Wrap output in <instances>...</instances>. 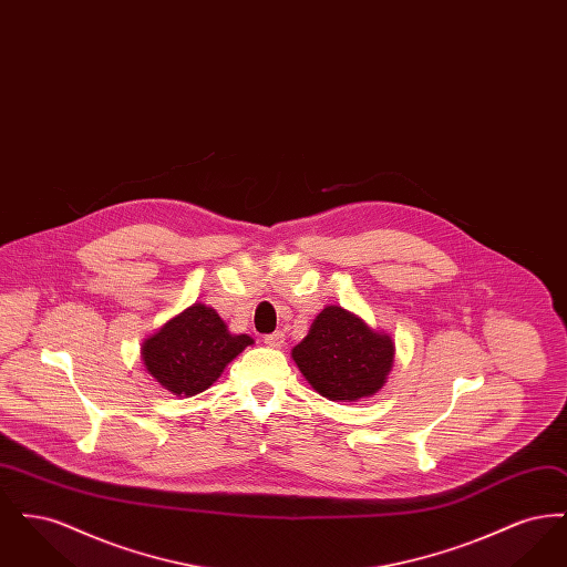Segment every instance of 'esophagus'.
I'll use <instances>...</instances> for the list:
<instances>
[{
	"mask_svg": "<svg viewBox=\"0 0 567 567\" xmlns=\"http://www.w3.org/2000/svg\"><path fill=\"white\" fill-rule=\"evenodd\" d=\"M264 342L271 347V349H280L282 344H285V333L282 331H274V333H268V336H264Z\"/></svg>",
	"mask_w": 567,
	"mask_h": 567,
	"instance_id": "obj_1",
	"label": "esophagus"
}]
</instances>
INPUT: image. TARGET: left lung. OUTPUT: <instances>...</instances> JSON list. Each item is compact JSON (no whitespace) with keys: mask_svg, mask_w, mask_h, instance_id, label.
<instances>
[{"mask_svg":"<svg viewBox=\"0 0 567 567\" xmlns=\"http://www.w3.org/2000/svg\"><path fill=\"white\" fill-rule=\"evenodd\" d=\"M291 354L317 393L331 402H357L382 389L395 344L342 306H327Z\"/></svg>","mask_w":567,"mask_h":567,"instance_id":"left-lung-1","label":"left lung"}]
</instances>
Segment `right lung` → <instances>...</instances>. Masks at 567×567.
<instances>
[{"instance_id":"right-lung-1","label":"right lung","mask_w":567,"mask_h":567,"mask_svg":"<svg viewBox=\"0 0 567 567\" xmlns=\"http://www.w3.org/2000/svg\"><path fill=\"white\" fill-rule=\"evenodd\" d=\"M250 344V336L229 333L210 306L193 303L144 340L142 361L163 389L190 398L206 391Z\"/></svg>"}]
</instances>
